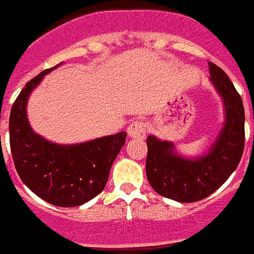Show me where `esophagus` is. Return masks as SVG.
Instances as JSON below:
<instances>
[{
    "label": "esophagus",
    "mask_w": 254,
    "mask_h": 254,
    "mask_svg": "<svg viewBox=\"0 0 254 254\" xmlns=\"http://www.w3.org/2000/svg\"><path fill=\"white\" fill-rule=\"evenodd\" d=\"M146 131H147V125L143 121H133L127 127V135L133 139L145 138Z\"/></svg>",
    "instance_id": "1"
}]
</instances>
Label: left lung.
I'll return each mask as SVG.
<instances>
[{
  "mask_svg": "<svg viewBox=\"0 0 254 254\" xmlns=\"http://www.w3.org/2000/svg\"><path fill=\"white\" fill-rule=\"evenodd\" d=\"M210 82L224 107V123L209 151L187 158L170 141L148 135L146 175L152 189L177 202H195L213 194L236 170L244 151L245 113L241 96L223 70L209 63Z\"/></svg>",
  "mask_w": 254,
  "mask_h": 254,
  "instance_id": "8db88e82",
  "label": "left lung"
}]
</instances>
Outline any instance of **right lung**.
Wrapping results in <instances>:
<instances>
[{
	"instance_id": "obj_1",
	"label": "right lung",
	"mask_w": 254,
	"mask_h": 254,
	"mask_svg": "<svg viewBox=\"0 0 254 254\" xmlns=\"http://www.w3.org/2000/svg\"><path fill=\"white\" fill-rule=\"evenodd\" d=\"M63 65L38 74L27 82L10 112V148L23 184L35 194L60 207L80 206L104 189L109 171L125 145L127 133L92 141L60 145L35 133L27 117V102L44 75Z\"/></svg>"
}]
</instances>
